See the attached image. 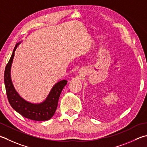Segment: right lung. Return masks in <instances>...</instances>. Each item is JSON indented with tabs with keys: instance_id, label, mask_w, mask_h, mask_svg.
I'll return each mask as SVG.
<instances>
[{
	"instance_id": "obj_1",
	"label": "right lung",
	"mask_w": 147,
	"mask_h": 147,
	"mask_svg": "<svg viewBox=\"0 0 147 147\" xmlns=\"http://www.w3.org/2000/svg\"><path fill=\"white\" fill-rule=\"evenodd\" d=\"M20 44V42L16 45L12 55L5 68L4 80L9 102L14 110L27 119L36 121L48 120L55 113L60 95L63 88L67 85V81L64 80L57 83L51 88L47 99L41 103L34 104L23 99L16 91L11 78V68L14 51Z\"/></svg>"
}]
</instances>
